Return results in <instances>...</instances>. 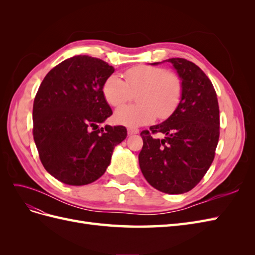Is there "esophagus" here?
I'll return each mask as SVG.
<instances>
[{
  "label": "esophagus",
  "instance_id": "34e87169",
  "mask_svg": "<svg viewBox=\"0 0 255 255\" xmlns=\"http://www.w3.org/2000/svg\"><path fill=\"white\" fill-rule=\"evenodd\" d=\"M139 133V130H138L137 128H128V135H135V134H138Z\"/></svg>",
  "mask_w": 255,
  "mask_h": 255
}]
</instances>
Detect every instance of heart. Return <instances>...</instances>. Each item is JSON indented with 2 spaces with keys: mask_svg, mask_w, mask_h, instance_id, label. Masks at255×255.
I'll return each mask as SVG.
<instances>
[{
  "mask_svg": "<svg viewBox=\"0 0 255 255\" xmlns=\"http://www.w3.org/2000/svg\"><path fill=\"white\" fill-rule=\"evenodd\" d=\"M126 82L111 75L103 85L107 103L120 106L137 95L139 105H125L115 112L114 119L121 126L138 128L155 120L166 119L179 105L182 98V81L174 72L153 66H136L125 72Z\"/></svg>",
  "mask_w": 255,
  "mask_h": 255,
  "instance_id": "obj_1",
  "label": "heart"
}]
</instances>
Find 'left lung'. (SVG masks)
Segmentation results:
<instances>
[{
    "label": "left lung",
    "instance_id": "obj_1",
    "mask_svg": "<svg viewBox=\"0 0 255 255\" xmlns=\"http://www.w3.org/2000/svg\"><path fill=\"white\" fill-rule=\"evenodd\" d=\"M182 81V98L164 121L140 133V170L152 187L169 195L194 188L211 167L219 139V106L210 79L184 58H169ZM161 63H153L156 66ZM160 132L163 138L151 134Z\"/></svg>",
    "mask_w": 255,
    "mask_h": 255
}]
</instances>
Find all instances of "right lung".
Returning <instances> with one entry per match:
<instances>
[{
  "label": "right lung",
  "mask_w": 255,
  "mask_h": 255,
  "mask_svg": "<svg viewBox=\"0 0 255 255\" xmlns=\"http://www.w3.org/2000/svg\"><path fill=\"white\" fill-rule=\"evenodd\" d=\"M115 68L87 55L61 61L45 75L33 106V135L41 163L72 186L97 181L111 164L115 146L127 138L122 126L100 123L113 114L103 85Z\"/></svg>",
  "instance_id": "right-lung-1"
}]
</instances>
